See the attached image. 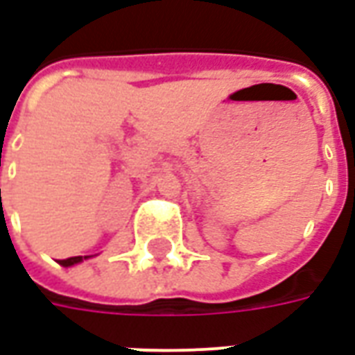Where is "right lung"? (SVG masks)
Segmentation results:
<instances>
[{
    "label": "right lung",
    "mask_w": 355,
    "mask_h": 355,
    "mask_svg": "<svg viewBox=\"0 0 355 355\" xmlns=\"http://www.w3.org/2000/svg\"><path fill=\"white\" fill-rule=\"evenodd\" d=\"M83 259H87V257H72V259L60 261V264H62V266H73V264H78V262H81Z\"/></svg>",
    "instance_id": "right-lung-1"
}]
</instances>
